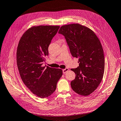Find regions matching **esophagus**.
Segmentation results:
<instances>
[{
	"instance_id": "obj_1",
	"label": "esophagus",
	"mask_w": 121,
	"mask_h": 121,
	"mask_svg": "<svg viewBox=\"0 0 121 121\" xmlns=\"http://www.w3.org/2000/svg\"><path fill=\"white\" fill-rule=\"evenodd\" d=\"M68 70H69V69H68V68H65V69H63V70H62L63 73H66L68 71Z\"/></svg>"
}]
</instances>
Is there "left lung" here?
<instances>
[{
    "mask_svg": "<svg viewBox=\"0 0 121 121\" xmlns=\"http://www.w3.org/2000/svg\"><path fill=\"white\" fill-rule=\"evenodd\" d=\"M59 33L64 36L72 56L78 58L79 66L71 69L76 74L71 87L78 95L88 96L97 89L104 75L105 59L100 41L91 30L79 24L63 25Z\"/></svg>",
    "mask_w": 121,
    "mask_h": 121,
    "instance_id": "8db88e82",
    "label": "left lung"
}]
</instances>
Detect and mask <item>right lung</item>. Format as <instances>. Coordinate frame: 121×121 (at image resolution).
<instances>
[{
	"label": "right lung",
	"instance_id": "add662e5",
	"mask_svg": "<svg viewBox=\"0 0 121 121\" xmlns=\"http://www.w3.org/2000/svg\"><path fill=\"white\" fill-rule=\"evenodd\" d=\"M59 26H33L22 35L16 51L17 67L25 85L41 98L51 95L62 75L60 69L43 66Z\"/></svg>",
	"mask_w": 121,
	"mask_h": 121
}]
</instances>
